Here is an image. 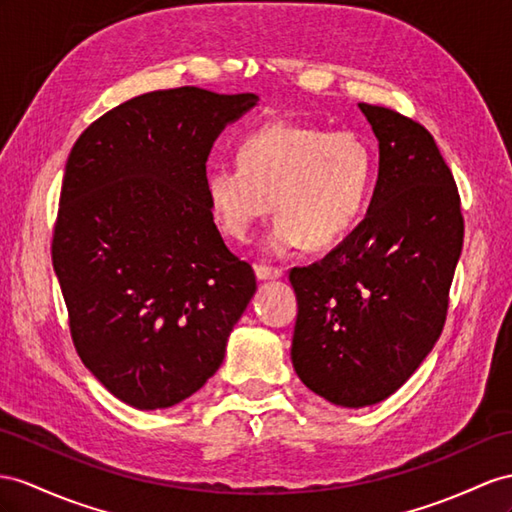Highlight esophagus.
<instances>
[{"instance_id": "esophagus-1", "label": "esophagus", "mask_w": 512, "mask_h": 512, "mask_svg": "<svg viewBox=\"0 0 512 512\" xmlns=\"http://www.w3.org/2000/svg\"><path fill=\"white\" fill-rule=\"evenodd\" d=\"M283 274L281 268H272V266H255V277L259 281H268V279H279Z\"/></svg>"}]
</instances>
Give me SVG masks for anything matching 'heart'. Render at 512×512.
I'll use <instances>...</instances> for the list:
<instances>
[{
    "mask_svg": "<svg viewBox=\"0 0 512 512\" xmlns=\"http://www.w3.org/2000/svg\"><path fill=\"white\" fill-rule=\"evenodd\" d=\"M235 160L207 170L209 214L225 238L244 242L274 201L279 218L264 240L270 255L342 242L368 209L376 177V155L363 136L296 121L251 129Z\"/></svg>",
    "mask_w": 512,
    "mask_h": 512,
    "instance_id": "b5f03b06",
    "label": "heart"
}]
</instances>
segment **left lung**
I'll use <instances>...</instances> for the list:
<instances>
[{
    "label": "left lung",
    "mask_w": 512,
    "mask_h": 512,
    "mask_svg": "<svg viewBox=\"0 0 512 512\" xmlns=\"http://www.w3.org/2000/svg\"><path fill=\"white\" fill-rule=\"evenodd\" d=\"M359 108L381 153L368 216L324 259L290 270L294 370L348 409L389 398L435 346L465 231L452 170L430 131L389 108Z\"/></svg>",
    "instance_id": "left-lung-1"
}]
</instances>
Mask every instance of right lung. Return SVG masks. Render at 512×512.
<instances>
[{
    "label": "right lung",
    "instance_id": "1",
    "mask_svg": "<svg viewBox=\"0 0 512 512\" xmlns=\"http://www.w3.org/2000/svg\"><path fill=\"white\" fill-rule=\"evenodd\" d=\"M257 95L155 90L106 112L73 144L51 261L82 363L140 411L199 391L255 294L205 201V162Z\"/></svg>",
    "mask_w": 512,
    "mask_h": 512
}]
</instances>
